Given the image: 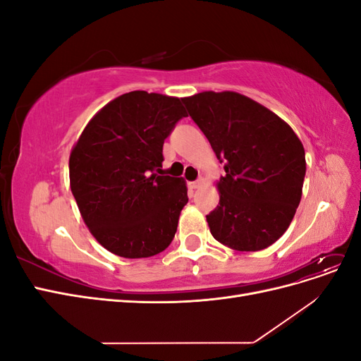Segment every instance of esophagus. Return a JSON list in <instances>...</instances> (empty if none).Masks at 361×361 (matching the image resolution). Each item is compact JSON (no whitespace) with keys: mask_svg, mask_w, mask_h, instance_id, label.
I'll return each instance as SVG.
<instances>
[{"mask_svg":"<svg viewBox=\"0 0 361 361\" xmlns=\"http://www.w3.org/2000/svg\"><path fill=\"white\" fill-rule=\"evenodd\" d=\"M202 185H203V178H199L197 180L190 182V187L191 188H199V187H202Z\"/></svg>","mask_w":361,"mask_h":361,"instance_id":"1","label":"esophagus"}]
</instances>
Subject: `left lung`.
Segmentation results:
<instances>
[{
	"label": "left lung",
	"mask_w": 361,
	"mask_h": 361,
	"mask_svg": "<svg viewBox=\"0 0 361 361\" xmlns=\"http://www.w3.org/2000/svg\"><path fill=\"white\" fill-rule=\"evenodd\" d=\"M182 102L224 162L220 203L206 215L212 236L238 251L274 244L301 200L305 154L300 138L277 114L235 92H203Z\"/></svg>",
	"instance_id": "obj_1"
}]
</instances>
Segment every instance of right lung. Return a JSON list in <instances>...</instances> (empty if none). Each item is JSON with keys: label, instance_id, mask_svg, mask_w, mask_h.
Here are the masks:
<instances>
[{"label": "right lung", "instance_id": "add662e5", "mask_svg": "<svg viewBox=\"0 0 361 361\" xmlns=\"http://www.w3.org/2000/svg\"><path fill=\"white\" fill-rule=\"evenodd\" d=\"M182 117L178 97L129 92L106 104L72 149L71 190L82 220L120 257L155 256L176 233L188 194L182 178L164 176L162 146Z\"/></svg>", "mask_w": 361, "mask_h": 361}]
</instances>
